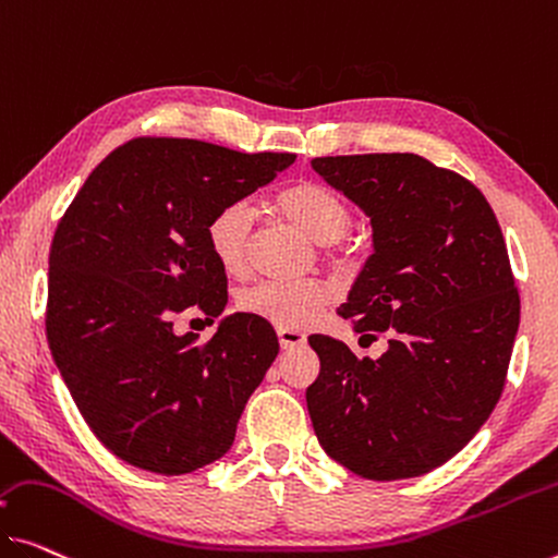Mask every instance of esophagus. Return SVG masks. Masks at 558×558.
Listing matches in <instances>:
<instances>
[{"label": "esophagus", "instance_id": "esophagus-1", "mask_svg": "<svg viewBox=\"0 0 558 558\" xmlns=\"http://www.w3.org/2000/svg\"><path fill=\"white\" fill-rule=\"evenodd\" d=\"M277 333H279L281 349H299V347L306 344V333L296 331V329H284V327H281Z\"/></svg>", "mask_w": 558, "mask_h": 558}]
</instances>
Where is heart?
<instances>
[{"mask_svg": "<svg viewBox=\"0 0 558 558\" xmlns=\"http://www.w3.org/2000/svg\"><path fill=\"white\" fill-rule=\"evenodd\" d=\"M274 207L316 242L331 244V252L339 256L347 252L341 246V236L351 229L354 209L347 196L333 186L299 182L279 192ZM254 217L250 202H229L209 219L207 244L219 267L229 274H242L246 269ZM329 299L331 287L322 279H262L239 294V306L274 327L302 329L319 316Z\"/></svg>", "mask_w": 558, "mask_h": 558, "instance_id": "b5f03b06", "label": "heart"}]
</instances>
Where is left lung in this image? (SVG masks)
Returning <instances> with one entry per match:
<instances>
[{
	"label": "left lung",
	"instance_id": "1",
	"mask_svg": "<svg viewBox=\"0 0 558 558\" xmlns=\"http://www.w3.org/2000/svg\"><path fill=\"white\" fill-rule=\"evenodd\" d=\"M372 217L374 254L339 316L389 331L379 359L314 333L306 407L322 449L374 482L422 476L466 447L499 401L519 329L507 242L486 196L418 154L312 159Z\"/></svg>",
	"mask_w": 558,
	"mask_h": 558
}]
</instances>
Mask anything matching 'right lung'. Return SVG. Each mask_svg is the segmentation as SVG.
<instances>
[{
	"label": "right lung",
	"mask_w": 558,
	"mask_h": 558,
	"mask_svg": "<svg viewBox=\"0 0 558 558\" xmlns=\"http://www.w3.org/2000/svg\"><path fill=\"white\" fill-rule=\"evenodd\" d=\"M199 140L140 136L92 171L49 252L47 341L94 436L126 464L179 476L225 457L239 416L279 354L252 314L217 333L174 331V314L227 306L207 244L214 211L294 165Z\"/></svg>",
	"instance_id": "add662e5"
}]
</instances>
